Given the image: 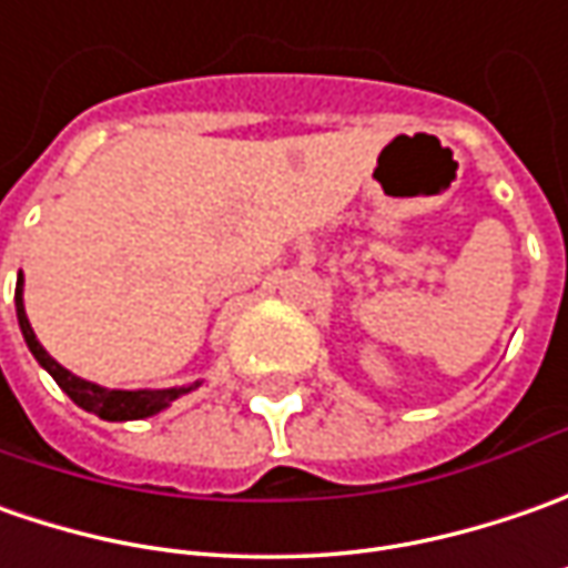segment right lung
<instances>
[{
    "label": "right lung",
    "mask_w": 568,
    "mask_h": 568,
    "mask_svg": "<svg viewBox=\"0 0 568 568\" xmlns=\"http://www.w3.org/2000/svg\"><path fill=\"white\" fill-rule=\"evenodd\" d=\"M14 307H18V323H21V333H24V343L33 352V358L43 364L52 374V381L59 383L65 393L71 396L74 405H81L84 412H93L103 420H138L150 418L156 412H163L169 402H175L179 396L191 393L194 386H175V389H103L97 383L81 381L74 377L71 371H65L62 364L47 355V348L37 343L33 329H30L28 314H24V298H21V276H18V285H14Z\"/></svg>",
    "instance_id": "1"
}]
</instances>
